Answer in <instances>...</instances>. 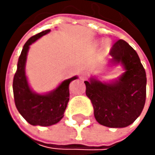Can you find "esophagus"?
<instances>
[{
    "label": "esophagus",
    "instance_id": "1",
    "mask_svg": "<svg viewBox=\"0 0 155 155\" xmlns=\"http://www.w3.org/2000/svg\"><path fill=\"white\" fill-rule=\"evenodd\" d=\"M86 77H87V72L86 71H82L80 73V78H81V80L84 81L86 79Z\"/></svg>",
    "mask_w": 155,
    "mask_h": 155
}]
</instances>
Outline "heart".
Wrapping results in <instances>:
<instances>
[{
  "label": "heart",
  "mask_w": 155,
  "mask_h": 155,
  "mask_svg": "<svg viewBox=\"0 0 155 155\" xmlns=\"http://www.w3.org/2000/svg\"><path fill=\"white\" fill-rule=\"evenodd\" d=\"M104 46H105V48H109L110 47V41H104Z\"/></svg>",
  "instance_id": "heart-1"
}]
</instances>
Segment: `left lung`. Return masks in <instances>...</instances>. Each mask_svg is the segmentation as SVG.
<instances>
[{
    "label": "left lung",
    "instance_id": "left-lung-1",
    "mask_svg": "<svg viewBox=\"0 0 155 155\" xmlns=\"http://www.w3.org/2000/svg\"><path fill=\"white\" fill-rule=\"evenodd\" d=\"M110 65H122L124 72L109 83L94 77L84 81L85 94L90 98L94 115L102 126L121 128L138 118L146 100V72L137 52L124 40L112 45Z\"/></svg>",
    "mask_w": 155,
    "mask_h": 155
}]
</instances>
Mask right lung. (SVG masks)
<instances>
[{"label": "right lung", "mask_w": 155, "mask_h": 155, "mask_svg": "<svg viewBox=\"0 0 155 155\" xmlns=\"http://www.w3.org/2000/svg\"><path fill=\"white\" fill-rule=\"evenodd\" d=\"M49 31L50 29H46L27 41L18 58L17 70L13 81L15 107L23 118L32 126L49 127L58 123L63 118L70 100V83L78 78L74 76L65 80L56 89L46 94L35 93L29 87L25 71L29 45Z\"/></svg>", "instance_id": "right-lung-1"}]
</instances>
